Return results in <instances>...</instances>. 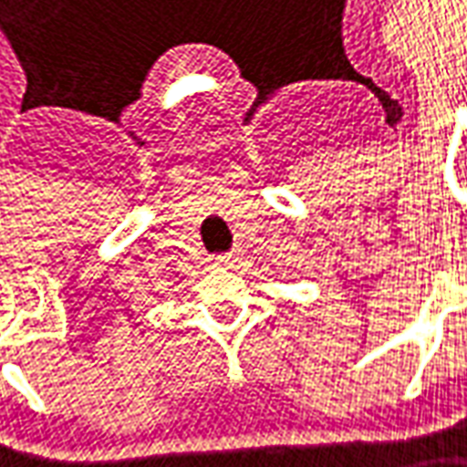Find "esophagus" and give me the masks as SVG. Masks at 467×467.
Instances as JSON below:
<instances>
[{
	"label": "esophagus",
	"mask_w": 467,
	"mask_h": 467,
	"mask_svg": "<svg viewBox=\"0 0 467 467\" xmlns=\"http://www.w3.org/2000/svg\"><path fill=\"white\" fill-rule=\"evenodd\" d=\"M234 261H237L234 251H227V254H219V256H216V264H219V266H233Z\"/></svg>",
	"instance_id": "esophagus-1"
}]
</instances>
